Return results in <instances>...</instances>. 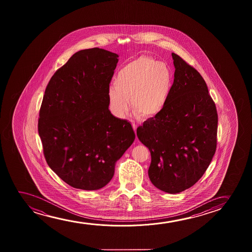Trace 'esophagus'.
<instances>
[{"instance_id": "obj_1", "label": "esophagus", "mask_w": 252, "mask_h": 252, "mask_svg": "<svg viewBox=\"0 0 252 252\" xmlns=\"http://www.w3.org/2000/svg\"><path fill=\"white\" fill-rule=\"evenodd\" d=\"M132 127H133V130H134L135 132H136V131H137V125L132 123Z\"/></svg>"}]
</instances>
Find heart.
Here are the masks:
<instances>
[{
	"instance_id": "1",
	"label": "heart",
	"mask_w": 252,
	"mask_h": 252,
	"mask_svg": "<svg viewBox=\"0 0 252 252\" xmlns=\"http://www.w3.org/2000/svg\"><path fill=\"white\" fill-rule=\"evenodd\" d=\"M174 76L167 63L140 57L119 70L107 97L110 109L123 118L130 109L140 119L155 118L169 100Z\"/></svg>"
}]
</instances>
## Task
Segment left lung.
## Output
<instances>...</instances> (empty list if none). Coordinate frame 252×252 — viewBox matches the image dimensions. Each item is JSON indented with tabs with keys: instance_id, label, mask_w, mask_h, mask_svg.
Listing matches in <instances>:
<instances>
[{
	"instance_id": "obj_1",
	"label": "left lung",
	"mask_w": 252,
	"mask_h": 252,
	"mask_svg": "<svg viewBox=\"0 0 252 252\" xmlns=\"http://www.w3.org/2000/svg\"><path fill=\"white\" fill-rule=\"evenodd\" d=\"M174 83L162 113L137 129L149 149V178L158 189L177 193L200 179L217 145L218 114L200 73L172 53Z\"/></svg>"
}]
</instances>
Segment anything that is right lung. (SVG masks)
I'll use <instances>...</instances> for the list:
<instances>
[{"label":"right lung","mask_w":252,"mask_h":252,"mask_svg":"<svg viewBox=\"0 0 252 252\" xmlns=\"http://www.w3.org/2000/svg\"><path fill=\"white\" fill-rule=\"evenodd\" d=\"M119 55L100 48L76 52L45 89L38 134L49 167L69 186L97 190L135 139L129 121L108 109Z\"/></svg>","instance_id":"right-lung-1"}]
</instances>
